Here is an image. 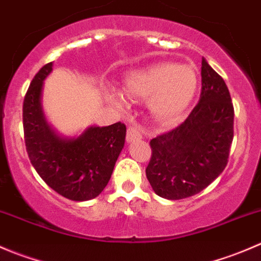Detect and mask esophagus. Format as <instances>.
I'll return each instance as SVG.
<instances>
[{"mask_svg": "<svg viewBox=\"0 0 261 261\" xmlns=\"http://www.w3.org/2000/svg\"><path fill=\"white\" fill-rule=\"evenodd\" d=\"M126 139H127L128 143L131 141H135L141 139V133H140V128L135 125H131L127 127V133H126Z\"/></svg>", "mask_w": 261, "mask_h": 261, "instance_id": "obj_1", "label": "esophagus"}]
</instances>
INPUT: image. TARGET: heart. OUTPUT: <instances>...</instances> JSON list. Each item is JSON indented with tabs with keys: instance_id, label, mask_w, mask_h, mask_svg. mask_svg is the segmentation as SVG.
I'll list each match as a JSON object with an SVG mask.
<instances>
[{
	"instance_id": "obj_1",
	"label": "heart",
	"mask_w": 261,
	"mask_h": 261,
	"mask_svg": "<svg viewBox=\"0 0 261 261\" xmlns=\"http://www.w3.org/2000/svg\"><path fill=\"white\" fill-rule=\"evenodd\" d=\"M197 75L188 65L158 63L126 77V93L135 99L149 98L151 114L162 122L179 118L193 99L197 91ZM111 101L125 107V97L112 92Z\"/></svg>"
}]
</instances>
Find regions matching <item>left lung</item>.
I'll return each mask as SVG.
<instances>
[{"label": "left lung", "instance_id": "left-lung-1", "mask_svg": "<svg viewBox=\"0 0 261 261\" xmlns=\"http://www.w3.org/2000/svg\"><path fill=\"white\" fill-rule=\"evenodd\" d=\"M201 98L179 126L150 140L146 178L158 196L183 199L203 191L226 168L233 105L225 81L202 59Z\"/></svg>", "mask_w": 261, "mask_h": 261}]
</instances>
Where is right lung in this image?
<instances>
[{"label":"right lung","instance_id":"add662e5","mask_svg":"<svg viewBox=\"0 0 261 261\" xmlns=\"http://www.w3.org/2000/svg\"><path fill=\"white\" fill-rule=\"evenodd\" d=\"M53 69L44 65L31 81L23 98L22 122L26 151L41 179L60 196L88 201L109 183L125 144L121 122L87 128L77 139H62L50 128L41 110L43 82Z\"/></svg>","mask_w":261,"mask_h":261}]
</instances>
